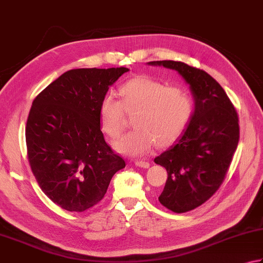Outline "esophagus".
Returning <instances> with one entry per match:
<instances>
[{
  "label": "esophagus",
  "mask_w": 263,
  "mask_h": 263,
  "mask_svg": "<svg viewBox=\"0 0 263 263\" xmlns=\"http://www.w3.org/2000/svg\"><path fill=\"white\" fill-rule=\"evenodd\" d=\"M136 165L137 166H139V168H144V169H147V168H149V163H148V162H146V161H136Z\"/></svg>",
  "instance_id": "esophagus-1"
}]
</instances>
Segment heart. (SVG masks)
<instances>
[{
    "mask_svg": "<svg viewBox=\"0 0 263 263\" xmlns=\"http://www.w3.org/2000/svg\"><path fill=\"white\" fill-rule=\"evenodd\" d=\"M122 101L111 95L102 99L99 108L101 130L111 139L123 131L124 112H133L135 126L114 144L123 155L138 156L156 145L164 147L174 142L187 125L193 112L192 100L186 90L176 86L165 87L163 83L148 76H138L119 88Z\"/></svg>",
    "mask_w": 263,
    "mask_h": 263,
    "instance_id": "b5f03b06",
    "label": "heart"
}]
</instances>
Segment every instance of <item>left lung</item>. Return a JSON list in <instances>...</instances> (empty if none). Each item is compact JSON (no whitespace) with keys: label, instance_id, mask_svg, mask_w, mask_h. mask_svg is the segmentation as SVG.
<instances>
[{"label":"left lung","instance_id":"obj_1","mask_svg":"<svg viewBox=\"0 0 263 263\" xmlns=\"http://www.w3.org/2000/svg\"><path fill=\"white\" fill-rule=\"evenodd\" d=\"M147 64L177 71L194 100L183 135L154 159L168 171L159 201L175 213H186L206 202L226 178L239 141L238 116L221 85L203 70L176 61Z\"/></svg>","mask_w":263,"mask_h":263}]
</instances>
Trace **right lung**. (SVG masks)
Wrapping results in <instances>:
<instances>
[{
  "label": "right lung",
  "instance_id": "1",
  "mask_svg": "<svg viewBox=\"0 0 263 263\" xmlns=\"http://www.w3.org/2000/svg\"><path fill=\"white\" fill-rule=\"evenodd\" d=\"M128 69H74L37 95L26 123L33 175L52 202L85 212L101 201L125 162L111 151L100 127L99 108L109 87Z\"/></svg>",
  "mask_w": 263,
  "mask_h": 263
}]
</instances>
